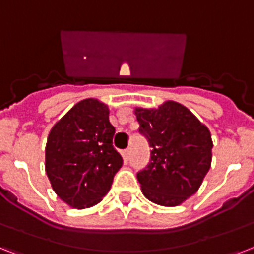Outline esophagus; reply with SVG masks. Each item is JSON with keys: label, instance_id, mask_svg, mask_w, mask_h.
I'll return each mask as SVG.
<instances>
[{"label": "esophagus", "instance_id": "obj_1", "mask_svg": "<svg viewBox=\"0 0 254 254\" xmlns=\"http://www.w3.org/2000/svg\"><path fill=\"white\" fill-rule=\"evenodd\" d=\"M122 155H123V159H125V162H128L129 155H131V148H126L122 151Z\"/></svg>", "mask_w": 254, "mask_h": 254}]
</instances>
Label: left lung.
I'll use <instances>...</instances> for the list:
<instances>
[{
  "mask_svg": "<svg viewBox=\"0 0 254 254\" xmlns=\"http://www.w3.org/2000/svg\"><path fill=\"white\" fill-rule=\"evenodd\" d=\"M139 132L147 137L151 159L137 172L149 201L176 207L196 193L211 168V132L186 106L167 100L158 109L135 107Z\"/></svg>",
  "mask_w": 254,
  "mask_h": 254,
  "instance_id": "obj_1",
  "label": "left lung"
}]
</instances>
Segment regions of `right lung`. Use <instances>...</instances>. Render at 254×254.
I'll list each match as a JSON object with an SVG mask.
<instances>
[{
    "label": "right lung",
    "mask_w": 254,
    "mask_h": 254,
    "mask_svg": "<svg viewBox=\"0 0 254 254\" xmlns=\"http://www.w3.org/2000/svg\"><path fill=\"white\" fill-rule=\"evenodd\" d=\"M109 106L95 98L78 102L50 129L45 170L57 196L76 209L94 207L109 192L123 164L113 147Z\"/></svg>",
    "instance_id": "obj_1"
}]
</instances>
